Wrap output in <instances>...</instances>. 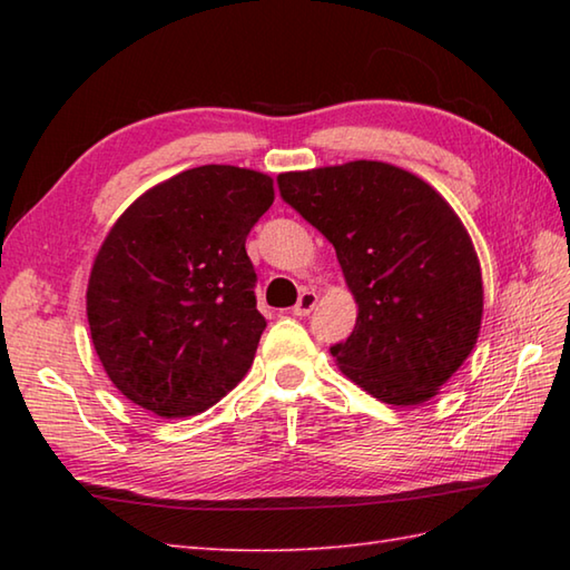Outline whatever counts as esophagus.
I'll use <instances>...</instances> for the list:
<instances>
[{"label": "esophagus", "instance_id": "34e87169", "mask_svg": "<svg viewBox=\"0 0 570 570\" xmlns=\"http://www.w3.org/2000/svg\"><path fill=\"white\" fill-rule=\"evenodd\" d=\"M316 304H318V294L316 292H304L296 301L294 316H308V313L316 308Z\"/></svg>", "mask_w": 570, "mask_h": 570}]
</instances>
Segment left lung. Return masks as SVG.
I'll use <instances>...</instances> for the list:
<instances>
[{"mask_svg":"<svg viewBox=\"0 0 570 570\" xmlns=\"http://www.w3.org/2000/svg\"><path fill=\"white\" fill-rule=\"evenodd\" d=\"M276 180L335 247L355 296V331L331 347L337 367L384 404L429 402L480 333L482 272L463 220L426 180L384 161Z\"/></svg>","mask_w":570,"mask_h":570,"instance_id":"obj_1","label":"left lung"}]
</instances>
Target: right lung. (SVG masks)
Masks as SVG:
<instances>
[{
	"label": "right lung",
	"mask_w": 570,
	"mask_h": 570,
	"mask_svg": "<svg viewBox=\"0 0 570 570\" xmlns=\"http://www.w3.org/2000/svg\"><path fill=\"white\" fill-rule=\"evenodd\" d=\"M272 203L266 174L210 164L161 180L117 217L85 306L95 353L129 402L196 416L245 377L266 328L245 239Z\"/></svg>",
	"instance_id": "right-lung-1"
}]
</instances>
